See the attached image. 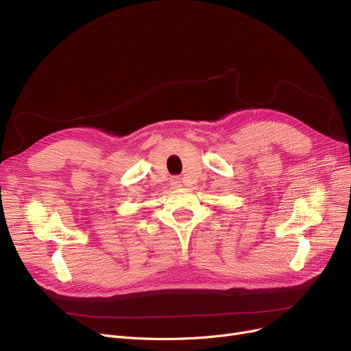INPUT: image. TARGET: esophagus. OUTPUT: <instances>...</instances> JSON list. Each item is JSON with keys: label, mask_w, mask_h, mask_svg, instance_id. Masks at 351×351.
<instances>
[{"label": "esophagus", "mask_w": 351, "mask_h": 351, "mask_svg": "<svg viewBox=\"0 0 351 351\" xmlns=\"http://www.w3.org/2000/svg\"><path fill=\"white\" fill-rule=\"evenodd\" d=\"M171 185H172V188H180V180L179 179H172L171 180Z\"/></svg>", "instance_id": "obj_1"}]
</instances>
